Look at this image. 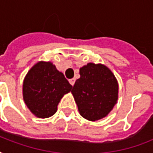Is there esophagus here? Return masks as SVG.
<instances>
[{
  "instance_id": "34e87169",
  "label": "esophagus",
  "mask_w": 153,
  "mask_h": 153,
  "mask_svg": "<svg viewBox=\"0 0 153 153\" xmlns=\"http://www.w3.org/2000/svg\"><path fill=\"white\" fill-rule=\"evenodd\" d=\"M69 82H70V83H71V86H74V82H75V79H70Z\"/></svg>"
}]
</instances>
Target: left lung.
<instances>
[{
  "instance_id": "1",
  "label": "left lung",
  "mask_w": 153,
  "mask_h": 153,
  "mask_svg": "<svg viewBox=\"0 0 153 153\" xmlns=\"http://www.w3.org/2000/svg\"><path fill=\"white\" fill-rule=\"evenodd\" d=\"M79 74L71 93L80 115L91 121L106 117L118 98V83L114 74L106 66L93 62L81 67Z\"/></svg>"
}]
</instances>
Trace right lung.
Masks as SVG:
<instances>
[{
  "mask_svg": "<svg viewBox=\"0 0 153 153\" xmlns=\"http://www.w3.org/2000/svg\"><path fill=\"white\" fill-rule=\"evenodd\" d=\"M72 86L51 62L40 61L26 74L23 82V98L30 111L39 118L56 113L57 106Z\"/></svg>",
  "mask_w": 153,
  "mask_h": 153,
  "instance_id": "right-lung-1",
  "label": "right lung"
}]
</instances>
